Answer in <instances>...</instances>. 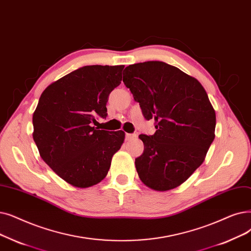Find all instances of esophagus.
<instances>
[{
	"mask_svg": "<svg viewBox=\"0 0 251 251\" xmlns=\"http://www.w3.org/2000/svg\"><path fill=\"white\" fill-rule=\"evenodd\" d=\"M136 137V134L134 133H125V139L126 140H132Z\"/></svg>",
	"mask_w": 251,
	"mask_h": 251,
	"instance_id": "esophagus-1",
	"label": "esophagus"
}]
</instances>
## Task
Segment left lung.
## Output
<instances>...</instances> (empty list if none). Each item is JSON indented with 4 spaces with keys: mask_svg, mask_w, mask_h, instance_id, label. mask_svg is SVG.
Instances as JSON below:
<instances>
[{
    "mask_svg": "<svg viewBox=\"0 0 251 251\" xmlns=\"http://www.w3.org/2000/svg\"><path fill=\"white\" fill-rule=\"evenodd\" d=\"M123 82L156 132L140 134L145 149L135 159L138 176L156 191L186 181L205 159L214 139L215 112L198 80L163 61L134 63Z\"/></svg>",
    "mask_w": 251,
    "mask_h": 251,
    "instance_id": "1",
    "label": "left lung"
}]
</instances>
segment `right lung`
<instances>
[{
    "label": "right lung",
    "instance_id": "right-lung-1",
    "mask_svg": "<svg viewBox=\"0 0 251 251\" xmlns=\"http://www.w3.org/2000/svg\"><path fill=\"white\" fill-rule=\"evenodd\" d=\"M124 65H86L43 91L32 116L35 143L42 159L72 186L89 188L107 174L124 132L97 130L106 118L110 93L121 84Z\"/></svg>",
    "mask_w": 251,
    "mask_h": 251
}]
</instances>
